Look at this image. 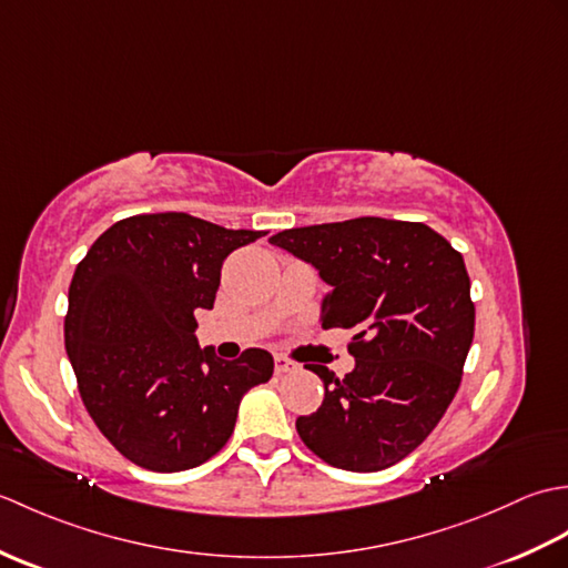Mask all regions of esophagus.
<instances>
[{
  "instance_id": "esophagus-1",
  "label": "esophagus",
  "mask_w": 568,
  "mask_h": 568,
  "mask_svg": "<svg viewBox=\"0 0 568 568\" xmlns=\"http://www.w3.org/2000/svg\"><path fill=\"white\" fill-rule=\"evenodd\" d=\"M295 368H297L295 361H291L283 354H275V373H277V376H283V373H291Z\"/></svg>"
}]
</instances>
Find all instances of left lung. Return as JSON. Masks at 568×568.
Wrapping results in <instances>:
<instances>
[{"instance_id":"obj_1","label":"left lung","mask_w":568,"mask_h":568,"mask_svg":"<svg viewBox=\"0 0 568 568\" xmlns=\"http://www.w3.org/2000/svg\"><path fill=\"white\" fill-rule=\"evenodd\" d=\"M271 244L315 265L332 293L322 327L354 329L356 368L324 383L300 439L344 470H383L429 437L462 385L476 307L464 256L422 222L383 216L285 229Z\"/></svg>"}]
</instances>
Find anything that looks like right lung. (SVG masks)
I'll use <instances>...</instances> for the list:
<instances>
[{"mask_svg":"<svg viewBox=\"0 0 568 568\" xmlns=\"http://www.w3.org/2000/svg\"><path fill=\"white\" fill-rule=\"evenodd\" d=\"M263 234L185 212L136 214L78 263L65 352L94 425L136 466L173 474L204 464L232 437L244 393L273 376L263 348L222 361L195 336L222 263Z\"/></svg>","mask_w":568,"mask_h":568,"instance_id":"right-lung-1","label":"right lung"}]
</instances>
